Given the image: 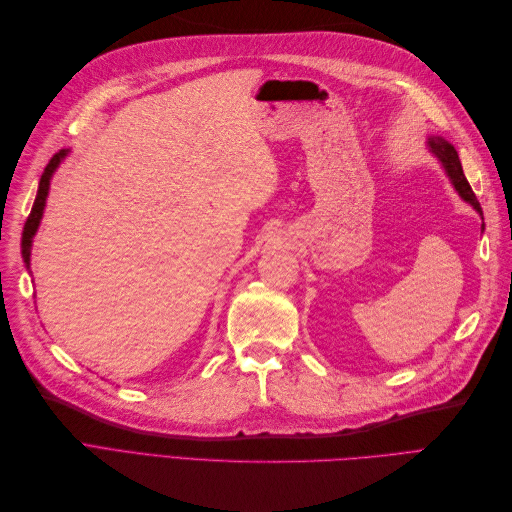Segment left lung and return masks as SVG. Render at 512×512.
Wrapping results in <instances>:
<instances>
[{
	"mask_svg": "<svg viewBox=\"0 0 512 512\" xmlns=\"http://www.w3.org/2000/svg\"><path fill=\"white\" fill-rule=\"evenodd\" d=\"M427 145H429V149L433 153H436V158L442 162L446 175H448V179H451L453 188L459 192V196L466 200V203H470L480 215H483V209H480V203L476 200V194L472 192L466 175H463V168H461V162H459V156H457L455 147L448 143V141H444L442 136H431L429 141H427Z\"/></svg>",
	"mask_w": 512,
	"mask_h": 512,
	"instance_id": "1",
	"label": "left lung"
}]
</instances>
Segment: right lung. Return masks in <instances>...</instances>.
Masks as SVG:
<instances>
[{
	"label": "right lung",
	"mask_w": 512,
	"mask_h": 512,
	"mask_svg": "<svg viewBox=\"0 0 512 512\" xmlns=\"http://www.w3.org/2000/svg\"><path fill=\"white\" fill-rule=\"evenodd\" d=\"M68 156V149H61L59 153H55V156L51 158V162L46 164L44 173L40 177V185H38V194H36V200H34V207H32V213H29V218L25 222V228H23V239H21V254H23V260L25 265L29 269V256H32V243H34V235L36 230L40 226V220H42V213H44V205H46V196H49V185H51V177L57 170L59 162L64 160Z\"/></svg>",
	"instance_id": "1"
}]
</instances>
